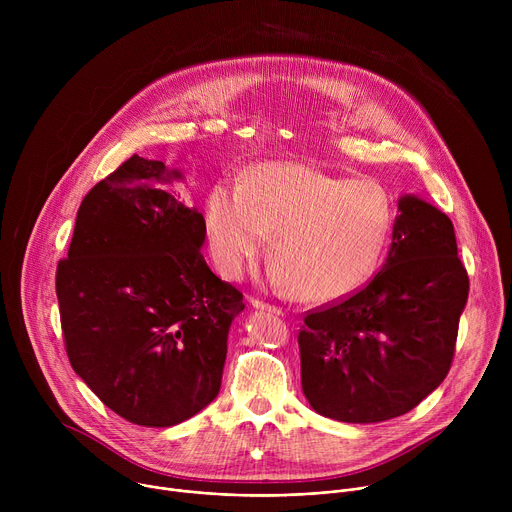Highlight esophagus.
<instances>
[{
    "mask_svg": "<svg viewBox=\"0 0 512 512\" xmlns=\"http://www.w3.org/2000/svg\"><path fill=\"white\" fill-rule=\"evenodd\" d=\"M251 304H253L255 310H263V312H271V314H283L279 308H275V306H271V304H265V302H261V300H251Z\"/></svg>",
    "mask_w": 512,
    "mask_h": 512,
    "instance_id": "obj_1",
    "label": "esophagus"
}]
</instances>
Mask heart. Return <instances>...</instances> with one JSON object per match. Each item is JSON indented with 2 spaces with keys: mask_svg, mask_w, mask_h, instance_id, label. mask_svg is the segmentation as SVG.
I'll return each instance as SVG.
<instances>
[{
  "mask_svg": "<svg viewBox=\"0 0 512 512\" xmlns=\"http://www.w3.org/2000/svg\"><path fill=\"white\" fill-rule=\"evenodd\" d=\"M393 202L375 184L304 164H265L241 184H216L204 204L210 259L241 279L271 237L269 281L306 304L342 300L379 269Z\"/></svg>",
  "mask_w": 512,
  "mask_h": 512,
  "instance_id": "heart-1",
  "label": "heart"
}]
</instances>
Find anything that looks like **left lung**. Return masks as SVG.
Here are the masks:
<instances>
[{"instance_id": "8db88e82", "label": "left lung", "mask_w": 512, "mask_h": 512, "mask_svg": "<svg viewBox=\"0 0 512 512\" xmlns=\"http://www.w3.org/2000/svg\"><path fill=\"white\" fill-rule=\"evenodd\" d=\"M383 269L354 296L306 316L302 389L312 409L344 423H379L417 407L454 358L468 273L454 225L415 194L397 200Z\"/></svg>"}]
</instances>
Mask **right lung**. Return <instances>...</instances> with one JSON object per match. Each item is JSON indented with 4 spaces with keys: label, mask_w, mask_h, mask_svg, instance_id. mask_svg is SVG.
Instances as JSON below:
<instances>
[{
    "label": "right lung",
    "mask_w": 512,
    "mask_h": 512,
    "mask_svg": "<svg viewBox=\"0 0 512 512\" xmlns=\"http://www.w3.org/2000/svg\"><path fill=\"white\" fill-rule=\"evenodd\" d=\"M184 174L131 156L81 202L56 296L66 354L123 419L170 427L221 391L243 294L206 265L204 216Z\"/></svg>",
    "instance_id": "obj_1"
}]
</instances>
